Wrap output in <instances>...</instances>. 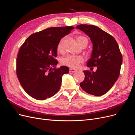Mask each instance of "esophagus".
I'll return each instance as SVG.
<instances>
[{
  "mask_svg": "<svg viewBox=\"0 0 135 135\" xmlns=\"http://www.w3.org/2000/svg\"><path fill=\"white\" fill-rule=\"evenodd\" d=\"M76 71V70L74 69H73V68H70L69 69V72L70 73H74V72H75Z\"/></svg>",
  "mask_w": 135,
  "mask_h": 135,
  "instance_id": "esophagus-1",
  "label": "esophagus"
}]
</instances>
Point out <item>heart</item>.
<instances>
[{
    "instance_id": "1",
    "label": "heart",
    "mask_w": 135,
    "mask_h": 135,
    "mask_svg": "<svg viewBox=\"0 0 135 135\" xmlns=\"http://www.w3.org/2000/svg\"><path fill=\"white\" fill-rule=\"evenodd\" d=\"M65 37L62 38L59 42L57 46V50L60 52H63L64 50V44H65ZM77 40L78 43L80 44L81 42L85 41H88V39L85 37L79 36L77 38ZM83 61L84 58L82 56L74 55H68L63 57L61 60V62L63 65L73 68H76L79 67L80 64L83 63Z\"/></svg>"
}]
</instances>
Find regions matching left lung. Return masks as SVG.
<instances>
[{
    "mask_svg": "<svg viewBox=\"0 0 135 135\" xmlns=\"http://www.w3.org/2000/svg\"><path fill=\"white\" fill-rule=\"evenodd\" d=\"M76 28L88 35L93 44L87 66L97 68L95 72L84 70L85 79L80 86L88 94L102 96L107 93L118 79L122 55L115 39L101 28L89 25H80Z\"/></svg>",
    "mask_w": 135,
    "mask_h": 135,
    "instance_id": "obj_1",
    "label": "left lung"
}]
</instances>
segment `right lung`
Wrapping results in <instances>:
<instances>
[{
  "instance_id": "add662e5",
  "label": "right lung",
  "mask_w": 135,
  "mask_h": 135,
  "mask_svg": "<svg viewBox=\"0 0 135 135\" xmlns=\"http://www.w3.org/2000/svg\"><path fill=\"white\" fill-rule=\"evenodd\" d=\"M74 28L72 26L51 27L34 33L20 48L16 74L24 90L32 97L44 100L59 90L68 67L56 68L57 46L60 40Z\"/></svg>"
}]
</instances>
